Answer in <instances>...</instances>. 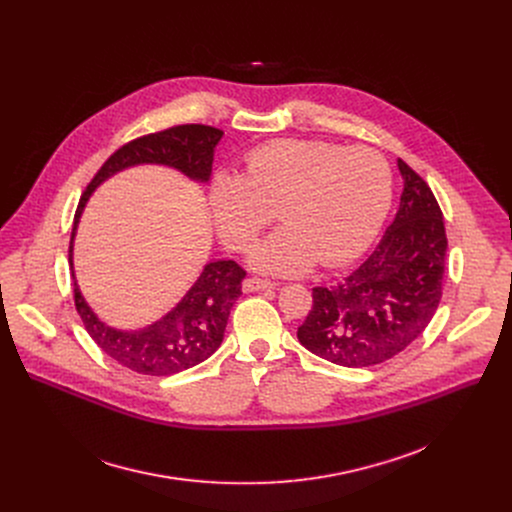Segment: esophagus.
Instances as JSON below:
<instances>
[{
  "instance_id": "obj_1",
  "label": "esophagus",
  "mask_w": 512,
  "mask_h": 512,
  "mask_svg": "<svg viewBox=\"0 0 512 512\" xmlns=\"http://www.w3.org/2000/svg\"><path fill=\"white\" fill-rule=\"evenodd\" d=\"M271 287H275V283L267 281V279H261V277H247L243 281L245 294H251V291H261V289H271Z\"/></svg>"
}]
</instances>
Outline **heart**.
<instances>
[{"label":"heart","mask_w":512,"mask_h":512,"mask_svg":"<svg viewBox=\"0 0 512 512\" xmlns=\"http://www.w3.org/2000/svg\"><path fill=\"white\" fill-rule=\"evenodd\" d=\"M391 198L393 174L377 150L316 139L265 143L245 158L241 178L221 174L210 188L218 237L235 251L249 249L278 212L283 229L251 253L253 267L273 275L354 261L379 235Z\"/></svg>","instance_id":"1"}]
</instances>
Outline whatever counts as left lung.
Segmentation results:
<instances>
[{"label": "left lung", "instance_id": "1", "mask_svg": "<svg viewBox=\"0 0 512 512\" xmlns=\"http://www.w3.org/2000/svg\"><path fill=\"white\" fill-rule=\"evenodd\" d=\"M401 204L371 257L330 287L312 289V310L298 328L310 352L362 369L405 350L442 300L448 237L427 182L401 158Z\"/></svg>", "mask_w": 512, "mask_h": 512}]
</instances>
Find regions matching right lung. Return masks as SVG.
<instances>
[{"label": "right lung", "mask_w": 512, "mask_h": 512, "mask_svg": "<svg viewBox=\"0 0 512 512\" xmlns=\"http://www.w3.org/2000/svg\"><path fill=\"white\" fill-rule=\"evenodd\" d=\"M221 137V129L188 123L141 135L121 145L101 166L79 200L68 247L70 267L72 241H75L79 218L89 196L103 180L129 166L162 164L180 170L192 180L208 182L214 148ZM245 275L247 271L231 259L204 265L196 283L172 312H168L156 324L135 332L117 330L101 322L81 296L77 281L72 291H75V306L89 336L107 356L137 375L168 377L206 360L221 346L229 314L241 296V281ZM72 279H75V271H72Z\"/></svg>", "instance_id": "1"}]
</instances>
